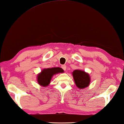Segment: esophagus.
<instances>
[{"instance_id": "obj_1", "label": "esophagus", "mask_w": 124, "mask_h": 124, "mask_svg": "<svg viewBox=\"0 0 124 124\" xmlns=\"http://www.w3.org/2000/svg\"><path fill=\"white\" fill-rule=\"evenodd\" d=\"M62 68L63 69V70L64 71H65L66 70V66L65 65H62Z\"/></svg>"}]
</instances>
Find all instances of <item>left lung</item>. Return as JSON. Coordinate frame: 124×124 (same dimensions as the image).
Instances as JSON below:
<instances>
[{
    "label": "left lung",
    "instance_id": "8db88e82",
    "mask_svg": "<svg viewBox=\"0 0 124 124\" xmlns=\"http://www.w3.org/2000/svg\"><path fill=\"white\" fill-rule=\"evenodd\" d=\"M72 75L76 85L78 88H85L89 85L90 82L89 75L84 71L76 70L73 72Z\"/></svg>",
    "mask_w": 124,
    "mask_h": 124
}]
</instances>
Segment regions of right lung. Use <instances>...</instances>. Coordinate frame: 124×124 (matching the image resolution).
Here are the masks:
<instances>
[{
    "mask_svg": "<svg viewBox=\"0 0 124 124\" xmlns=\"http://www.w3.org/2000/svg\"><path fill=\"white\" fill-rule=\"evenodd\" d=\"M64 70L60 68H53L43 69L38 76V82L43 86H47L50 83L52 76L58 73H62Z\"/></svg>",
    "mask_w": 124,
    "mask_h": 124,
    "instance_id": "obj_1",
    "label": "right lung"
}]
</instances>
